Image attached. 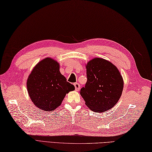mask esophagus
<instances>
[{
  "label": "esophagus",
  "instance_id": "obj_1",
  "mask_svg": "<svg viewBox=\"0 0 152 152\" xmlns=\"http://www.w3.org/2000/svg\"><path fill=\"white\" fill-rule=\"evenodd\" d=\"M74 86H75V90L77 91H79V89H80V85L79 84V83H75L74 84Z\"/></svg>",
  "mask_w": 152,
  "mask_h": 152
}]
</instances>
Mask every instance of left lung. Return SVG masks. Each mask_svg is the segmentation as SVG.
<instances>
[{
	"mask_svg": "<svg viewBox=\"0 0 152 152\" xmlns=\"http://www.w3.org/2000/svg\"><path fill=\"white\" fill-rule=\"evenodd\" d=\"M87 82L80 94L94 112L111 109L121 96L124 82L117 67L110 61L94 58L86 65Z\"/></svg>",
	"mask_w": 152,
	"mask_h": 152,
	"instance_id": "1",
	"label": "left lung"
}]
</instances>
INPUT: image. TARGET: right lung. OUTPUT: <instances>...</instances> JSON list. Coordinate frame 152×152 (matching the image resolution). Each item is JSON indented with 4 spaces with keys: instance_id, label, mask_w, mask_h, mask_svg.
Listing matches in <instances>:
<instances>
[{
    "instance_id": "obj_1",
    "label": "right lung",
    "mask_w": 152,
    "mask_h": 152,
    "mask_svg": "<svg viewBox=\"0 0 152 152\" xmlns=\"http://www.w3.org/2000/svg\"><path fill=\"white\" fill-rule=\"evenodd\" d=\"M27 89L34 105L46 111L55 110L61 105L66 94L75 90L60 72V64L46 58L33 67L27 78Z\"/></svg>"
}]
</instances>
